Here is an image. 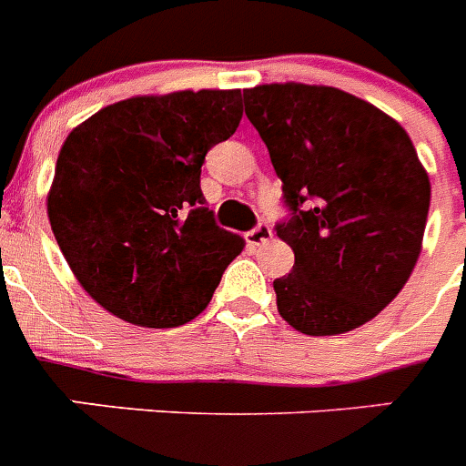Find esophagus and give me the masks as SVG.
<instances>
[{
  "label": "esophagus",
  "mask_w": 466,
  "mask_h": 466,
  "mask_svg": "<svg viewBox=\"0 0 466 466\" xmlns=\"http://www.w3.org/2000/svg\"><path fill=\"white\" fill-rule=\"evenodd\" d=\"M247 245L249 247H261L273 238V228L268 226V221H258L249 233H247Z\"/></svg>",
  "instance_id": "esophagus-1"
}]
</instances>
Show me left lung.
<instances>
[{"label": "left lung", "mask_w": 466, "mask_h": 466, "mask_svg": "<svg viewBox=\"0 0 466 466\" xmlns=\"http://www.w3.org/2000/svg\"><path fill=\"white\" fill-rule=\"evenodd\" d=\"M245 114L282 179L278 238L294 268L273 282L279 315L308 336L352 331L403 289L430 212V177L401 126L329 86L245 90Z\"/></svg>", "instance_id": "obj_1"}]
</instances>
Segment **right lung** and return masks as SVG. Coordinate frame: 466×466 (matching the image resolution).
I'll use <instances>...</instances> for the list:
<instances>
[{
  "mask_svg": "<svg viewBox=\"0 0 466 466\" xmlns=\"http://www.w3.org/2000/svg\"><path fill=\"white\" fill-rule=\"evenodd\" d=\"M240 118V90H182L105 106L65 139L48 219L105 310L151 329L205 310L245 240L205 208L200 167Z\"/></svg>",
  "mask_w": 466,
  "mask_h": 466,
  "instance_id": "1",
  "label": "right lung"
}]
</instances>
